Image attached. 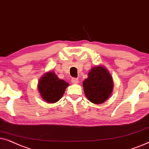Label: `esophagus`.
Here are the masks:
<instances>
[{
	"label": "esophagus",
	"instance_id": "esophagus-1",
	"mask_svg": "<svg viewBox=\"0 0 149 149\" xmlns=\"http://www.w3.org/2000/svg\"><path fill=\"white\" fill-rule=\"evenodd\" d=\"M71 82H72L73 84H78V79L76 78H71Z\"/></svg>",
	"mask_w": 149,
	"mask_h": 149
}]
</instances>
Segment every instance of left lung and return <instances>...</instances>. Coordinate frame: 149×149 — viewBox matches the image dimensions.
<instances>
[{"instance_id": "left-lung-1", "label": "left lung", "mask_w": 149, "mask_h": 149, "mask_svg": "<svg viewBox=\"0 0 149 149\" xmlns=\"http://www.w3.org/2000/svg\"><path fill=\"white\" fill-rule=\"evenodd\" d=\"M83 87L85 95L91 102L102 104L112 92V78L105 67H95L88 73V78L83 82Z\"/></svg>"}]
</instances>
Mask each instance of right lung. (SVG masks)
Returning a JSON list of instances; mask_svg holds the SVG:
<instances>
[{"label":"right lung","mask_w":149,"mask_h":149,"mask_svg":"<svg viewBox=\"0 0 149 149\" xmlns=\"http://www.w3.org/2000/svg\"><path fill=\"white\" fill-rule=\"evenodd\" d=\"M69 84L61 80L53 72H47L39 80V91L47 103H56L62 97Z\"/></svg>","instance_id":"1"}]
</instances>
